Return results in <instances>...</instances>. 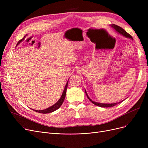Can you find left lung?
I'll return each mask as SVG.
<instances>
[{
    "mask_svg": "<svg viewBox=\"0 0 148 148\" xmlns=\"http://www.w3.org/2000/svg\"><path fill=\"white\" fill-rule=\"evenodd\" d=\"M110 26H111L113 29H114L116 31V32H118L119 34L122 35L123 36H125V37L127 38H130V39H131V40H133V38H132V36H131L130 34H128L125 30H123V29L122 27H121L120 26H117V25H114V24L111 25ZM84 90H85V93H86V95H87V97L88 98V99L90 101H91L93 104H94L95 105H96V106H99V107H113V106H116V104L121 103V102H122L123 101H123H121V102L115 103H111V104H108V103H101L95 102V101H92V100L89 98V97L88 96V94H87V92H86V90L84 89Z\"/></svg>",
    "mask_w": 148,
    "mask_h": 148,
    "instance_id": "8db88e82",
    "label": "left lung"
}]
</instances>
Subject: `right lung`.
Segmentation results:
<instances>
[{
  "instance_id": "1",
  "label": "right lung",
  "mask_w": 148,
  "mask_h": 148,
  "mask_svg": "<svg viewBox=\"0 0 148 148\" xmlns=\"http://www.w3.org/2000/svg\"><path fill=\"white\" fill-rule=\"evenodd\" d=\"M22 41H23V39H22V40H20L18 41V42L17 43V45L19 44L21 42H22ZM68 80H68L66 83V85L65 86L64 88V91L63 92H62V95L60 98V99L58 101L53 104V106L49 107V108H46V109H44V110H34L32 109L33 110L36 112H38V113H51L54 111H55L56 110H58V108L61 106V105L62 104V103H63V102L64 101V99H65V95H66V89H67V87H68Z\"/></svg>"
}]
</instances>
